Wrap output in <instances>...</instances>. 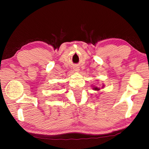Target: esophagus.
<instances>
[{
  "mask_svg": "<svg viewBox=\"0 0 149 149\" xmlns=\"http://www.w3.org/2000/svg\"><path fill=\"white\" fill-rule=\"evenodd\" d=\"M74 70L75 72H78L79 71V68H78L77 65H75V66H74Z\"/></svg>",
  "mask_w": 149,
  "mask_h": 149,
  "instance_id": "obj_1",
  "label": "esophagus"
}]
</instances>
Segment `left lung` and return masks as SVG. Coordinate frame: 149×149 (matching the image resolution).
I'll return each mask as SVG.
<instances>
[{"instance_id":"left-lung-1","label":"left lung","mask_w":149,"mask_h":149,"mask_svg":"<svg viewBox=\"0 0 149 149\" xmlns=\"http://www.w3.org/2000/svg\"><path fill=\"white\" fill-rule=\"evenodd\" d=\"M93 89H94V90H96V91H99L100 90V89H99V88H98L97 87H94V88H93Z\"/></svg>"}]
</instances>
